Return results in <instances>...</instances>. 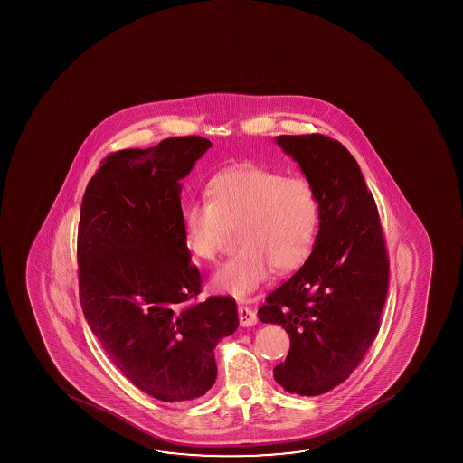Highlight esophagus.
<instances>
[{"instance_id":"obj_1","label":"esophagus","mask_w":463,"mask_h":463,"mask_svg":"<svg viewBox=\"0 0 463 463\" xmlns=\"http://www.w3.org/2000/svg\"><path fill=\"white\" fill-rule=\"evenodd\" d=\"M239 321H241V326H253L257 325V313L249 307H239Z\"/></svg>"}]
</instances>
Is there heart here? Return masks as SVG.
I'll use <instances>...</instances> for the list:
<instances>
[{
  "instance_id": "obj_1",
  "label": "heart",
  "mask_w": 463,
  "mask_h": 463,
  "mask_svg": "<svg viewBox=\"0 0 463 463\" xmlns=\"http://www.w3.org/2000/svg\"><path fill=\"white\" fill-rule=\"evenodd\" d=\"M190 253L202 261L220 255L232 229L242 247L213 276L221 294L245 298L273 268L292 271L315 245L319 224L317 192L305 177L265 167L239 166L213 179L206 200H194L181 214Z\"/></svg>"
}]
</instances>
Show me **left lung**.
Instances as JSON below:
<instances>
[{"label":"left lung","instance_id":"obj_1","mask_svg":"<svg viewBox=\"0 0 463 463\" xmlns=\"http://www.w3.org/2000/svg\"><path fill=\"white\" fill-rule=\"evenodd\" d=\"M319 203L310 257L258 310L290 337L274 379L290 394H325L349 378L379 331L389 261L378 210L355 158L321 134L279 136Z\"/></svg>","mask_w":463,"mask_h":463}]
</instances>
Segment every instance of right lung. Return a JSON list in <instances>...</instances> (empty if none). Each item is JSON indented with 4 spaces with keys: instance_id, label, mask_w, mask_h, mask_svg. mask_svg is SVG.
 Returning a JSON list of instances; mask_svg holds the SVG:
<instances>
[{
    "instance_id": "right-lung-1",
    "label": "right lung",
    "mask_w": 463,
    "mask_h": 463,
    "mask_svg": "<svg viewBox=\"0 0 463 463\" xmlns=\"http://www.w3.org/2000/svg\"><path fill=\"white\" fill-rule=\"evenodd\" d=\"M212 148L173 137L109 155L85 189L77 234L85 319L122 374L171 403L205 395L218 374L216 344L234 333V300L202 288L181 224V181Z\"/></svg>"
}]
</instances>
